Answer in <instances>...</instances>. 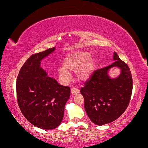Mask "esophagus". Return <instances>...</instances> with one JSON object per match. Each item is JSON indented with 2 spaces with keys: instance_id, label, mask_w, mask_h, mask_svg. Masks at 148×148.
<instances>
[{
  "instance_id": "obj_1",
  "label": "esophagus",
  "mask_w": 148,
  "mask_h": 148,
  "mask_svg": "<svg viewBox=\"0 0 148 148\" xmlns=\"http://www.w3.org/2000/svg\"><path fill=\"white\" fill-rule=\"evenodd\" d=\"M79 92V91L78 89L76 88H71V93L72 95L78 94Z\"/></svg>"
}]
</instances>
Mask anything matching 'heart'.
Returning <instances> with one entry per match:
<instances>
[{
	"mask_svg": "<svg viewBox=\"0 0 148 148\" xmlns=\"http://www.w3.org/2000/svg\"><path fill=\"white\" fill-rule=\"evenodd\" d=\"M90 54L86 52L77 51L67 55L64 62V67L58 69V73L64 82H69L71 77L70 72L77 71L78 79L85 81L89 77L92 73L93 64Z\"/></svg>",
	"mask_w": 148,
	"mask_h": 148,
	"instance_id": "heart-1",
	"label": "heart"
}]
</instances>
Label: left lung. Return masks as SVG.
Segmentation results:
<instances>
[{
	"instance_id": "1",
	"label": "left lung",
	"mask_w": 148,
	"mask_h": 148,
	"mask_svg": "<svg viewBox=\"0 0 148 148\" xmlns=\"http://www.w3.org/2000/svg\"><path fill=\"white\" fill-rule=\"evenodd\" d=\"M112 64L94 71L90 78L81 88L84 107L92 123L103 125L116 120L126 110L133 90V79L128 65L114 52ZM114 66L120 68L118 78L112 79L108 70Z\"/></svg>"
}]
</instances>
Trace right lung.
<instances>
[{"label": "right lung", "mask_w": 148, "mask_h": 148, "mask_svg": "<svg viewBox=\"0 0 148 148\" xmlns=\"http://www.w3.org/2000/svg\"><path fill=\"white\" fill-rule=\"evenodd\" d=\"M55 48L32 54L21 66L16 82L17 99L22 114L38 128L53 129L61 123L70 97L68 86L47 76L40 62Z\"/></svg>", "instance_id": "add662e5"}]
</instances>
